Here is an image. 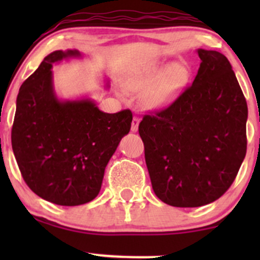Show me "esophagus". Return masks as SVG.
I'll list each match as a JSON object with an SVG mask.
<instances>
[{
    "mask_svg": "<svg viewBox=\"0 0 260 260\" xmlns=\"http://www.w3.org/2000/svg\"><path fill=\"white\" fill-rule=\"evenodd\" d=\"M139 122H140V118L137 117V116H134L132 121V126H131V131H132V132H137V131H138Z\"/></svg>",
    "mask_w": 260,
    "mask_h": 260,
    "instance_id": "obj_1",
    "label": "esophagus"
}]
</instances>
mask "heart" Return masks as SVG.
I'll return each mask as SVG.
<instances>
[{
    "label": "heart",
    "instance_id": "b5f03b06",
    "mask_svg": "<svg viewBox=\"0 0 260 260\" xmlns=\"http://www.w3.org/2000/svg\"><path fill=\"white\" fill-rule=\"evenodd\" d=\"M188 79V70L183 64L154 66L133 74L127 80V89L143 96L149 110L168 107L178 96Z\"/></svg>",
    "mask_w": 260,
    "mask_h": 260
}]
</instances>
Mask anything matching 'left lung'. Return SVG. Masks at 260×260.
<instances>
[{
	"label": "left lung",
	"instance_id": "8db88e82",
	"mask_svg": "<svg viewBox=\"0 0 260 260\" xmlns=\"http://www.w3.org/2000/svg\"><path fill=\"white\" fill-rule=\"evenodd\" d=\"M192 85L139 123L154 193L172 207L196 208L229 189L247 150L248 109L229 59L198 49Z\"/></svg>",
	"mask_w": 260,
	"mask_h": 260
}]
</instances>
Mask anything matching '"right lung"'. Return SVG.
Wrapping results in <instances>:
<instances>
[{"label":"right lung","mask_w":260,"mask_h":260,"mask_svg":"<svg viewBox=\"0 0 260 260\" xmlns=\"http://www.w3.org/2000/svg\"><path fill=\"white\" fill-rule=\"evenodd\" d=\"M82 57L78 50H57L44 58L20 86L12 128V149L25 183L40 198L64 207L99 194L107 162L133 118L129 110L101 111L88 96L58 98L52 64Z\"/></svg>","instance_id":"right-lung-1"}]
</instances>
